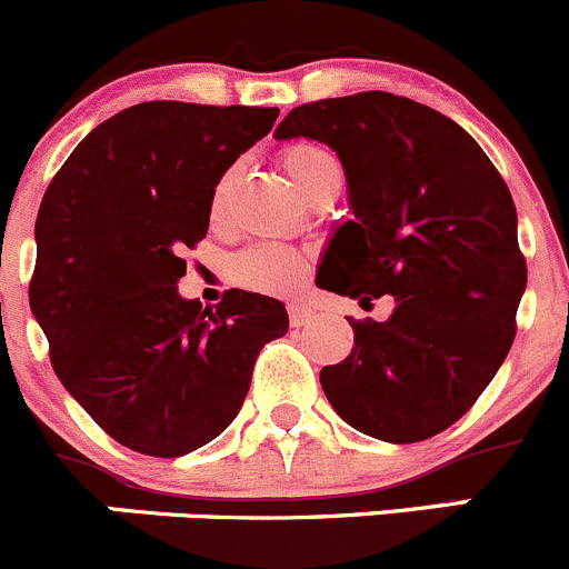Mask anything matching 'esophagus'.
I'll list each match as a JSON object with an SVG mask.
<instances>
[{
  "label": "esophagus",
  "mask_w": 569,
  "mask_h": 569,
  "mask_svg": "<svg viewBox=\"0 0 569 569\" xmlns=\"http://www.w3.org/2000/svg\"><path fill=\"white\" fill-rule=\"evenodd\" d=\"M287 312H290V323L296 326H303V323H309V320L315 318V309L309 307V303H301V301H290L287 303Z\"/></svg>",
  "instance_id": "1"
}]
</instances>
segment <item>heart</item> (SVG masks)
Here are the masks:
<instances>
[{"mask_svg":"<svg viewBox=\"0 0 569 569\" xmlns=\"http://www.w3.org/2000/svg\"><path fill=\"white\" fill-rule=\"evenodd\" d=\"M282 166L303 196L312 193V190L318 188L326 177H331V173H342L337 157L331 154L326 146L309 143V140H298V143L287 146L282 151ZM229 179H232V173H227V177L216 184V190H212V201H210L212 218L221 216L223 193H227L229 188ZM301 271H303L301 251L290 249V246H279V243L251 246V249H246L243 254L234 257L232 262L234 282L251 287V290H266V292L290 290V287L298 282V277H301Z\"/></svg>","mask_w":569,"mask_h":569,"instance_id":"heart-1","label":"heart"}]
</instances>
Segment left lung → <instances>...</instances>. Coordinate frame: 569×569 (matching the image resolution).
Instances as JSON below:
<instances>
[{
	"instance_id": "left-lung-1",
	"label": "left lung",
	"mask_w": 569,
	"mask_h": 569,
	"mask_svg": "<svg viewBox=\"0 0 569 569\" xmlns=\"http://www.w3.org/2000/svg\"><path fill=\"white\" fill-rule=\"evenodd\" d=\"M277 140L312 138L346 168L351 221L331 238L320 287L385 323L353 320V348L320 370L335 412L362 435L420 442L457 423L503 365L526 290L517 210L481 146L407 96L365 91L296 107Z\"/></svg>"
}]
</instances>
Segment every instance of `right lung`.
I'll return each instance as SVG.
<instances>
[{
	"mask_svg": "<svg viewBox=\"0 0 569 569\" xmlns=\"http://www.w3.org/2000/svg\"><path fill=\"white\" fill-rule=\"evenodd\" d=\"M277 116L143 101L99 123L43 193L30 307L52 368L112 440L146 457L216 440L262 346L287 335L277 298L227 290L201 309L177 290L182 254L210 227L212 190Z\"/></svg>",
	"mask_w": 569,
	"mask_h": 569,
	"instance_id": "right-lung-1",
	"label": "right lung"
}]
</instances>
